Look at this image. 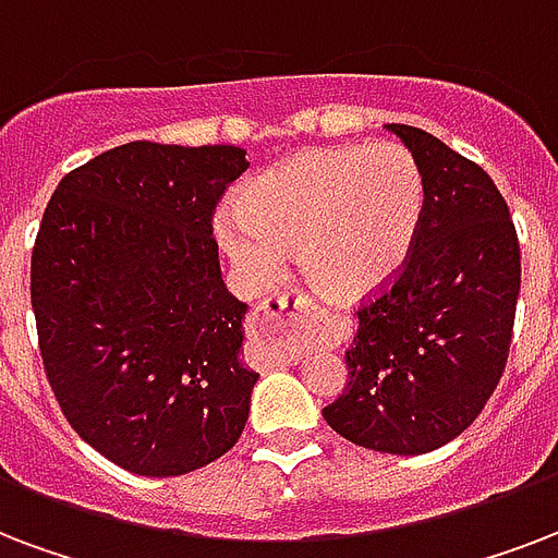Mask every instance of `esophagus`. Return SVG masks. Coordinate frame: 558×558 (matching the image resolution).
Masks as SVG:
<instances>
[{
    "instance_id": "obj_1",
    "label": "esophagus",
    "mask_w": 558,
    "mask_h": 558,
    "mask_svg": "<svg viewBox=\"0 0 558 558\" xmlns=\"http://www.w3.org/2000/svg\"><path fill=\"white\" fill-rule=\"evenodd\" d=\"M313 310V298L304 292V289H283V292H275L266 301L257 304L254 310V322L257 327H289L298 325L304 313Z\"/></svg>"
}]
</instances>
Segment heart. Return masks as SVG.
<instances>
[{
    "label": "heart",
    "instance_id": "heart-1",
    "mask_svg": "<svg viewBox=\"0 0 558 558\" xmlns=\"http://www.w3.org/2000/svg\"><path fill=\"white\" fill-rule=\"evenodd\" d=\"M424 175L403 146L310 148L254 178L216 219V236L248 287H271L289 251L322 292L383 289L418 242Z\"/></svg>",
    "mask_w": 558,
    "mask_h": 558
}]
</instances>
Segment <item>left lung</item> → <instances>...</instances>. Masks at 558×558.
Listing matches in <instances>:
<instances>
[{"label": "left lung", "instance_id": "left-lung-1", "mask_svg": "<svg viewBox=\"0 0 558 558\" xmlns=\"http://www.w3.org/2000/svg\"><path fill=\"white\" fill-rule=\"evenodd\" d=\"M424 175L418 242L398 278L356 310L351 380L322 415L354 445L418 457L474 424L504 377L521 248L483 166L412 125H386Z\"/></svg>", "mask_w": 558, "mask_h": 558}]
</instances>
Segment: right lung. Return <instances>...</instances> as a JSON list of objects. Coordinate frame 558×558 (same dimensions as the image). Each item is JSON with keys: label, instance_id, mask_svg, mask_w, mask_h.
I'll return each mask as SVG.
<instances>
[{"label": "right lung", "instance_id": "right-lung-1", "mask_svg": "<svg viewBox=\"0 0 558 558\" xmlns=\"http://www.w3.org/2000/svg\"><path fill=\"white\" fill-rule=\"evenodd\" d=\"M236 146L125 143L72 169L32 251L49 386L81 439L140 477H178L240 441L260 374L225 289L213 213Z\"/></svg>", "mask_w": 558, "mask_h": 558}]
</instances>
